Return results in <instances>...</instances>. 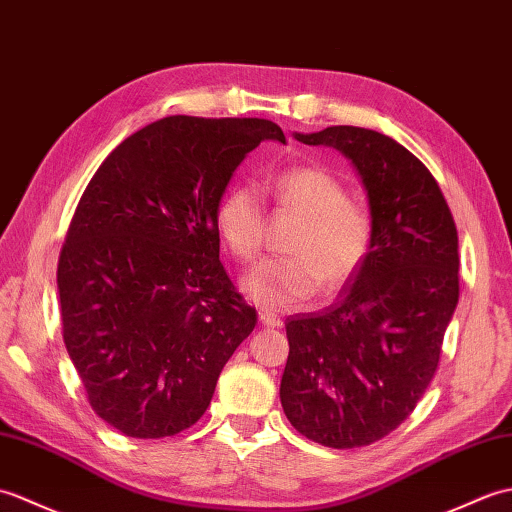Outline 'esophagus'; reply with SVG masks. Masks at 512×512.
I'll return each instance as SVG.
<instances>
[{
  "instance_id": "1",
  "label": "esophagus",
  "mask_w": 512,
  "mask_h": 512,
  "mask_svg": "<svg viewBox=\"0 0 512 512\" xmlns=\"http://www.w3.org/2000/svg\"><path fill=\"white\" fill-rule=\"evenodd\" d=\"M258 317H260V324H265V326H269V328L282 326L280 315H278L274 309H263V311L258 313Z\"/></svg>"
}]
</instances>
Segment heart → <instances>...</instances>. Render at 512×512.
Segmentation results:
<instances>
[{
    "label": "heart",
    "instance_id": "b5f03b06",
    "mask_svg": "<svg viewBox=\"0 0 512 512\" xmlns=\"http://www.w3.org/2000/svg\"><path fill=\"white\" fill-rule=\"evenodd\" d=\"M280 208L300 214L291 236L293 254L267 258L243 278L249 298L265 306H289L309 300L328 287H342L366 260L372 243L368 212L348 201L335 175L317 166H295L274 181ZM217 225L230 252L254 260L263 247L265 206L254 186L232 188L221 199Z\"/></svg>",
    "mask_w": 512,
    "mask_h": 512
}]
</instances>
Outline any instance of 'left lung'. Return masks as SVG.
Returning <instances> with one entry per match:
<instances>
[{"instance_id": "obj_1", "label": "left lung", "mask_w": 512, "mask_h": 512, "mask_svg": "<svg viewBox=\"0 0 512 512\" xmlns=\"http://www.w3.org/2000/svg\"><path fill=\"white\" fill-rule=\"evenodd\" d=\"M331 146L366 190L372 243L328 309L287 320L280 403L289 423L333 449L366 447L414 412L458 304V232L425 164L361 127L293 133Z\"/></svg>"}]
</instances>
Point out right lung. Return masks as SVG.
<instances>
[{
	"label": "right lung",
	"instance_id": "obj_1",
	"mask_svg": "<svg viewBox=\"0 0 512 512\" xmlns=\"http://www.w3.org/2000/svg\"><path fill=\"white\" fill-rule=\"evenodd\" d=\"M263 140L287 142L269 120L168 116L118 144L78 201L56 271L63 339L92 410L124 436L195 425L254 331L217 210Z\"/></svg>",
	"mask_w": 512,
	"mask_h": 512
}]
</instances>
